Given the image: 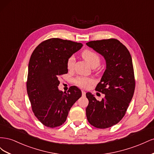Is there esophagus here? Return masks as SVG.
I'll list each match as a JSON object with an SVG mask.
<instances>
[{"label": "esophagus", "instance_id": "1", "mask_svg": "<svg viewBox=\"0 0 154 154\" xmlns=\"http://www.w3.org/2000/svg\"><path fill=\"white\" fill-rule=\"evenodd\" d=\"M82 96H85L86 92H85L84 91H82Z\"/></svg>", "mask_w": 154, "mask_h": 154}]
</instances>
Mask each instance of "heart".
<instances>
[{
  "label": "heart",
  "mask_w": 154,
  "mask_h": 154,
  "mask_svg": "<svg viewBox=\"0 0 154 154\" xmlns=\"http://www.w3.org/2000/svg\"><path fill=\"white\" fill-rule=\"evenodd\" d=\"M82 56L91 66L96 64L98 65L100 62L99 55L90 49H85L83 51L82 53ZM74 63H75V58L74 56H71L67 61V69L69 70L72 69ZM74 83L81 88H87L90 87L92 84H94V80L92 78L78 76L74 79Z\"/></svg>",
  "instance_id": "1"
}]
</instances>
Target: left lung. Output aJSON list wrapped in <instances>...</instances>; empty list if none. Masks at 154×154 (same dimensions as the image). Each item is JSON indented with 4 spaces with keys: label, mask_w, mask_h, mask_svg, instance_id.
I'll return each mask as SVG.
<instances>
[{
    "label": "left lung",
    "mask_w": 154,
    "mask_h": 154,
    "mask_svg": "<svg viewBox=\"0 0 154 154\" xmlns=\"http://www.w3.org/2000/svg\"><path fill=\"white\" fill-rule=\"evenodd\" d=\"M86 44L103 56L106 65L96 87L105 97L99 101L91 93H86L87 118L96 128H109L124 117L134 95L136 83L132 57L127 48L115 38L90 41Z\"/></svg>",
    "instance_id": "obj_1"
}]
</instances>
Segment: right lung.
Returning <instances> with one entry per match:
<instances>
[{"instance_id":"right-lung-1","label":"right lung","mask_w":154,"mask_h":154,"mask_svg":"<svg viewBox=\"0 0 154 154\" xmlns=\"http://www.w3.org/2000/svg\"><path fill=\"white\" fill-rule=\"evenodd\" d=\"M83 46L81 43L53 38L35 49L29 62L27 92L32 112L45 127L55 128L66 121L74 103L82 96L76 86L67 92L58 90V78L68 72L67 61Z\"/></svg>"}]
</instances>
